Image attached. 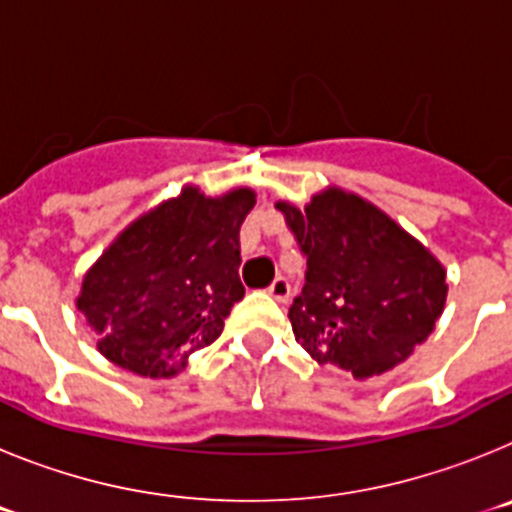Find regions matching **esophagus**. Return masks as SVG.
<instances>
[{"mask_svg": "<svg viewBox=\"0 0 512 512\" xmlns=\"http://www.w3.org/2000/svg\"><path fill=\"white\" fill-rule=\"evenodd\" d=\"M289 292H292V289H289V282L284 277H277V279H274V282L269 284V295L274 297V300H277V302H287L289 300Z\"/></svg>", "mask_w": 512, "mask_h": 512, "instance_id": "esophagus-1", "label": "esophagus"}]
</instances>
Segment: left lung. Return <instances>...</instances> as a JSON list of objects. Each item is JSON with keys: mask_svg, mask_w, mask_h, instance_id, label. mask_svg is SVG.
Returning a JSON list of instances; mask_svg holds the SVG:
<instances>
[{"mask_svg": "<svg viewBox=\"0 0 512 512\" xmlns=\"http://www.w3.org/2000/svg\"><path fill=\"white\" fill-rule=\"evenodd\" d=\"M307 256L289 307L295 338L318 364L356 379L395 369L431 336L446 307V269L384 210L341 187L305 210L277 202Z\"/></svg>", "mask_w": 512, "mask_h": 512, "instance_id": "1", "label": "left lung"}]
</instances>
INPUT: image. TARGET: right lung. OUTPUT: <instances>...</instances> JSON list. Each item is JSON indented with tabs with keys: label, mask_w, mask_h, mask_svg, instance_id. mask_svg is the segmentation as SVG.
Wrapping results in <instances>:
<instances>
[{
	"label": "right lung",
	"mask_w": 512,
	"mask_h": 512,
	"mask_svg": "<svg viewBox=\"0 0 512 512\" xmlns=\"http://www.w3.org/2000/svg\"><path fill=\"white\" fill-rule=\"evenodd\" d=\"M253 205L251 187L207 197L184 184L117 233L76 295L99 354L138 377L166 379L210 346L246 292L238 235Z\"/></svg>",
	"instance_id": "1"
}]
</instances>
